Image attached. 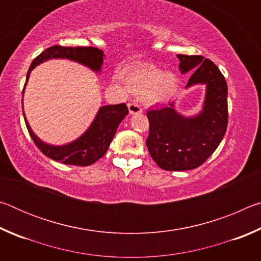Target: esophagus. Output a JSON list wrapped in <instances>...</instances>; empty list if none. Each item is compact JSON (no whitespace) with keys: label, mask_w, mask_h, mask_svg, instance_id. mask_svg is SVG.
<instances>
[{"label":"esophagus","mask_w":261,"mask_h":261,"mask_svg":"<svg viewBox=\"0 0 261 261\" xmlns=\"http://www.w3.org/2000/svg\"><path fill=\"white\" fill-rule=\"evenodd\" d=\"M127 108H129L130 115H135V114L143 113V109H141L140 106L137 105V103H129V106H127Z\"/></svg>","instance_id":"obj_1"}]
</instances>
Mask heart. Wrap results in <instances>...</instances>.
I'll return each mask as SVG.
<instances>
[{
    "instance_id": "obj_1",
    "label": "heart",
    "mask_w": 261,
    "mask_h": 261,
    "mask_svg": "<svg viewBox=\"0 0 261 261\" xmlns=\"http://www.w3.org/2000/svg\"><path fill=\"white\" fill-rule=\"evenodd\" d=\"M126 85L137 95H144L149 105H161L173 98L178 88V77L154 65L134 70L126 77Z\"/></svg>"
}]
</instances>
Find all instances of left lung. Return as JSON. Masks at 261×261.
I'll use <instances>...</instances> for the list:
<instances>
[{"label": "left lung", "mask_w": 261, "mask_h": 261, "mask_svg": "<svg viewBox=\"0 0 261 261\" xmlns=\"http://www.w3.org/2000/svg\"><path fill=\"white\" fill-rule=\"evenodd\" d=\"M179 71L191 73L187 90L205 85L201 109L185 116L175 108L176 100L166 107L148 110V152L156 165L168 171L191 170L202 165L227 131L228 87L219 68L202 56L177 55Z\"/></svg>", "instance_id": "left-lung-1"}]
</instances>
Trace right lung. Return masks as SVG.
<instances>
[{"instance_id": "obj_1", "label": "right lung", "mask_w": 261, "mask_h": 261, "mask_svg": "<svg viewBox=\"0 0 261 261\" xmlns=\"http://www.w3.org/2000/svg\"><path fill=\"white\" fill-rule=\"evenodd\" d=\"M105 54L101 49L93 47H62L53 46L42 51L31 64L28 76H26L25 87L28 85L30 73L39 64L49 60H69L76 62L88 68L95 73H100L102 70ZM23 103V101H21ZM129 114L125 103L107 105L100 107L93 121L86 131L77 139L63 145H51L45 143L34 134L25 117L24 106L23 115L26 127H28L31 138L33 139L37 147L45 154L47 158L54 161H60L64 165L71 166H90L102 158L109 147L120 123Z\"/></svg>"}]
</instances>
